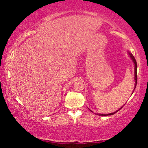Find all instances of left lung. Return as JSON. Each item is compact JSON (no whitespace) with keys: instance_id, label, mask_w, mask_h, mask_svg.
I'll list each match as a JSON object with an SVG mask.
<instances>
[{"instance_id":"8db88e82","label":"left lung","mask_w":148,"mask_h":148,"mask_svg":"<svg viewBox=\"0 0 148 148\" xmlns=\"http://www.w3.org/2000/svg\"><path fill=\"white\" fill-rule=\"evenodd\" d=\"M128 53H129V55H130V57H131V59H132V61H133V62H134V67H135V82H136V84H135V88H136V85H137V62H136V59H135V57H134V55H133L130 52H128ZM134 88V89H135ZM134 90H133V92H132V93H134ZM123 106L121 107V108H120V109H119L118 110H117L116 111H115V112H113V113H110V114H100V113H97V115H101V116H107V115H113V114H115V113H117V111H118L119 110H120L121 109L123 108ZM91 111V110H90ZM92 112H93V111H92Z\"/></svg>"}]
</instances>
